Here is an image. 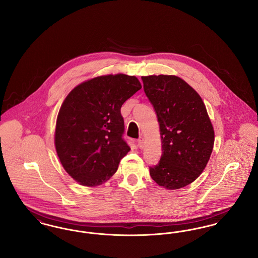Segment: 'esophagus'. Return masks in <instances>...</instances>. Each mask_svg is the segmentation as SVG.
<instances>
[{
	"instance_id": "34e87169",
	"label": "esophagus",
	"mask_w": 258,
	"mask_h": 258,
	"mask_svg": "<svg viewBox=\"0 0 258 258\" xmlns=\"http://www.w3.org/2000/svg\"><path fill=\"white\" fill-rule=\"evenodd\" d=\"M137 144H138V147L140 149H143L144 147V138L143 137H139L138 140H137Z\"/></svg>"
}]
</instances>
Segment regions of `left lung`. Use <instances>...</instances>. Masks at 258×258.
<instances>
[{"label": "left lung", "instance_id": "left-lung-1", "mask_svg": "<svg viewBox=\"0 0 258 258\" xmlns=\"http://www.w3.org/2000/svg\"><path fill=\"white\" fill-rule=\"evenodd\" d=\"M144 92L160 123L162 154L150 175L167 189L192 183L212 154L215 134L197 91L175 75L142 76Z\"/></svg>", "mask_w": 258, "mask_h": 258}]
</instances>
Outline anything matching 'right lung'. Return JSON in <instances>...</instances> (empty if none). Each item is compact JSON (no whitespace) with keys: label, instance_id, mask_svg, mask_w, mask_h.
<instances>
[{"label":"right lung","instance_id":"1","mask_svg":"<svg viewBox=\"0 0 258 258\" xmlns=\"http://www.w3.org/2000/svg\"><path fill=\"white\" fill-rule=\"evenodd\" d=\"M141 89L135 76L103 75L68 95L58 114L55 147L61 165L86 186L105 183L131 150L123 140L121 107Z\"/></svg>","mask_w":258,"mask_h":258}]
</instances>
